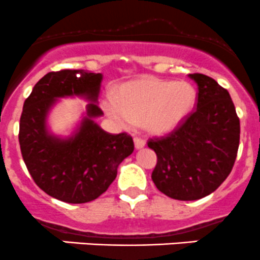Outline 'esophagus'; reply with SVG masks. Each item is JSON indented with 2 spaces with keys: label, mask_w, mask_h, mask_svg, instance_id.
<instances>
[{
  "label": "esophagus",
  "mask_w": 260,
  "mask_h": 260,
  "mask_svg": "<svg viewBox=\"0 0 260 260\" xmlns=\"http://www.w3.org/2000/svg\"><path fill=\"white\" fill-rule=\"evenodd\" d=\"M134 145H135V149H143L145 146V141L140 138L134 139Z\"/></svg>",
  "instance_id": "34e87169"
}]
</instances>
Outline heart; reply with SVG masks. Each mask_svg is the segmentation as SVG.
Returning a JSON list of instances; mask_svg holds the SVG:
<instances>
[{"label": "heart", "instance_id": "heart-1", "mask_svg": "<svg viewBox=\"0 0 260 260\" xmlns=\"http://www.w3.org/2000/svg\"><path fill=\"white\" fill-rule=\"evenodd\" d=\"M196 91L187 82L146 77L129 82L102 101V109L121 127L141 124L151 135H164L191 114Z\"/></svg>", "mask_w": 260, "mask_h": 260}]
</instances>
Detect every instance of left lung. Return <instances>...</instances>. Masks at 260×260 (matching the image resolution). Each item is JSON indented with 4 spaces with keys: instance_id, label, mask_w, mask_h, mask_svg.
Returning a JSON list of instances; mask_svg holds the SVG:
<instances>
[{
    "instance_id": "8db88e82",
    "label": "left lung",
    "mask_w": 260,
    "mask_h": 260,
    "mask_svg": "<svg viewBox=\"0 0 260 260\" xmlns=\"http://www.w3.org/2000/svg\"><path fill=\"white\" fill-rule=\"evenodd\" d=\"M188 77L199 87L196 110L168 136L148 143L158 158L154 184L181 201L216 191L233 169L240 140V121L229 92L209 76Z\"/></svg>"
}]
</instances>
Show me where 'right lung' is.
<instances>
[{
    "label": "right lung",
    "mask_w": 260,
    "mask_h": 260,
    "mask_svg": "<svg viewBox=\"0 0 260 260\" xmlns=\"http://www.w3.org/2000/svg\"><path fill=\"white\" fill-rule=\"evenodd\" d=\"M102 74L63 69L45 74L25 100L19 141L26 168L49 196L68 204H84L101 196L117 176V167L134 151L133 138L106 133L94 120ZM90 101L86 114L71 137L61 138L47 127L50 110L59 98Z\"/></svg>",
    "instance_id": "right-lung-1"
}]
</instances>
